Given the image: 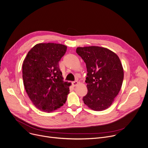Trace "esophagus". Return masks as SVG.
Masks as SVG:
<instances>
[{
  "mask_svg": "<svg viewBox=\"0 0 148 148\" xmlns=\"http://www.w3.org/2000/svg\"><path fill=\"white\" fill-rule=\"evenodd\" d=\"M78 82L77 81H74V82H72V85L74 86H77V85H78Z\"/></svg>",
  "mask_w": 148,
  "mask_h": 148,
  "instance_id": "obj_1",
  "label": "esophagus"
}]
</instances>
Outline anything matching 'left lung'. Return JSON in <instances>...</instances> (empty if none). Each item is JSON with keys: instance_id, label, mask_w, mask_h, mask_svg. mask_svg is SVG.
Segmentation results:
<instances>
[{"instance_id": "8db88e82", "label": "left lung", "mask_w": 148, "mask_h": 148, "mask_svg": "<svg viewBox=\"0 0 148 148\" xmlns=\"http://www.w3.org/2000/svg\"><path fill=\"white\" fill-rule=\"evenodd\" d=\"M77 53L86 63L88 93L83 101L95 111L109 108L122 86L124 70L119 56L100 46L78 47Z\"/></svg>"}]
</instances>
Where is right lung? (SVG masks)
<instances>
[{
	"mask_svg": "<svg viewBox=\"0 0 148 148\" xmlns=\"http://www.w3.org/2000/svg\"><path fill=\"white\" fill-rule=\"evenodd\" d=\"M67 46L40 43L28 52L23 64V78L30 100L38 109L50 113L66 102L71 83L63 81L59 62Z\"/></svg>",
	"mask_w": 148,
	"mask_h": 148,
	"instance_id": "obj_1",
	"label": "right lung"
}]
</instances>
